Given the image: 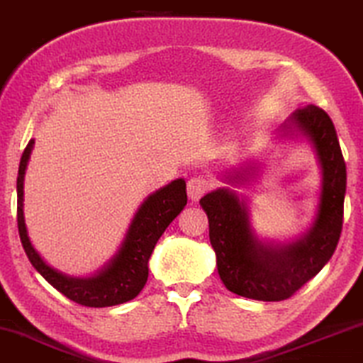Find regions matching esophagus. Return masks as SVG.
<instances>
[{"instance_id": "34e87169", "label": "esophagus", "mask_w": 363, "mask_h": 363, "mask_svg": "<svg viewBox=\"0 0 363 363\" xmlns=\"http://www.w3.org/2000/svg\"><path fill=\"white\" fill-rule=\"evenodd\" d=\"M212 186V183L207 177L203 174H194V177L189 180V196L191 200H199L200 196H203Z\"/></svg>"}]
</instances>
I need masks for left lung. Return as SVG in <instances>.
<instances>
[{"label": "left lung", "instance_id": "8db88e82", "mask_svg": "<svg viewBox=\"0 0 363 363\" xmlns=\"http://www.w3.org/2000/svg\"><path fill=\"white\" fill-rule=\"evenodd\" d=\"M291 121L311 138L323 172L318 217L305 239L267 247L252 235L245 205L229 190L212 191L200 200L222 283L232 293L259 301L293 296L332 259L342 234L347 167L332 119L318 106H308Z\"/></svg>", "mask_w": 363, "mask_h": 363}]
</instances>
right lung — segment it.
<instances>
[{
  "label": "right lung",
  "mask_w": 363,
  "mask_h": 363,
  "mask_svg": "<svg viewBox=\"0 0 363 363\" xmlns=\"http://www.w3.org/2000/svg\"><path fill=\"white\" fill-rule=\"evenodd\" d=\"M33 140H30L20 160L16 178V220L21 245L31 266L42 274L57 291L77 305L89 308H106L121 305L136 298L147 281V261L156 242L173 218L186 205V185L183 180H174L169 185L147 196L138 210L136 217L129 227L119 254L111 261L99 276L91 279L67 277L43 262L37 250L31 245L23 220V174L28 163Z\"/></svg>",
  "instance_id": "right-lung-1"
}]
</instances>
